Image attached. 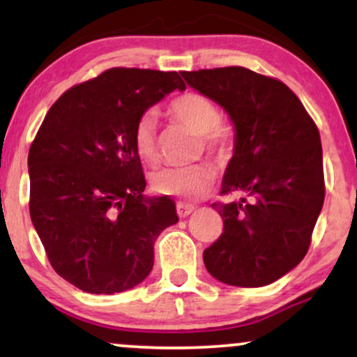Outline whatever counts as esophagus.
I'll list each match as a JSON object with an SVG mask.
<instances>
[{"mask_svg":"<svg viewBox=\"0 0 357 357\" xmlns=\"http://www.w3.org/2000/svg\"><path fill=\"white\" fill-rule=\"evenodd\" d=\"M195 210H196L195 204H188V203H181V202L176 204V211H178L179 218H186V216L191 215Z\"/></svg>","mask_w":357,"mask_h":357,"instance_id":"obj_1","label":"esophagus"}]
</instances>
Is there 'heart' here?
<instances>
[{"label":"heart","instance_id":"obj_1","mask_svg":"<svg viewBox=\"0 0 357 357\" xmlns=\"http://www.w3.org/2000/svg\"><path fill=\"white\" fill-rule=\"evenodd\" d=\"M167 112L196 134H202L204 147L211 153L223 154L230 149L233 139L230 127L220 124V109L208 97L195 92L183 93L171 102ZM132 144L142 161H158V127L153 117L142 116L139 119L132 132ZM215 179V167L199 162L186 167H165L155 171L151 176V186L159 195L199 199L211 190Z\"/></svg>","mask_w":357,"mask_h":357}]
</instances>
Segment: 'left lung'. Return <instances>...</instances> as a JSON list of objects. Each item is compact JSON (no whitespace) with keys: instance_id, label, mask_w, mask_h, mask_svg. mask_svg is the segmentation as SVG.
I'll return each mask as SVG.
<instances>
[{"instance_id":"1","label":"left lung","mask_w":357,"mask_h":357,"mask_svg":"<svg viewBox=\"0 0 357 357\" xmlns=\"http://www.w3.org/2000/svg\"><path fill=\"white\" fill-rule=\"evenodd\" d=\"M188 85L215 100L235 126V151L215 203L223 233L203 252L216 280L264 287L297 267L309 250L322 210V146L319 129L284 82L225 67L183 72Z\"/></svg>"}]
</instances>
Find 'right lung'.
Masks as SVG:
<instances>
[{
	"instance_id": "add662e5",
	"label": "right lung",
	"mask_w": 357,
	"mask_h": 357,
	"mask_svg": "<svg viewBox=\"0 0 357 357\" xmlns=\"http://www.w3.org/2000/svg\"><path fill=\"white\" fill-rule=\"evenodd\" d=\"M176 89L178 72L109 68L61 93L31 142V221L53 270L84 292L141 284L155 238L178 223L173 199L144 196L132 144L142 114Z\"/></svg>"
}]
</instances>
